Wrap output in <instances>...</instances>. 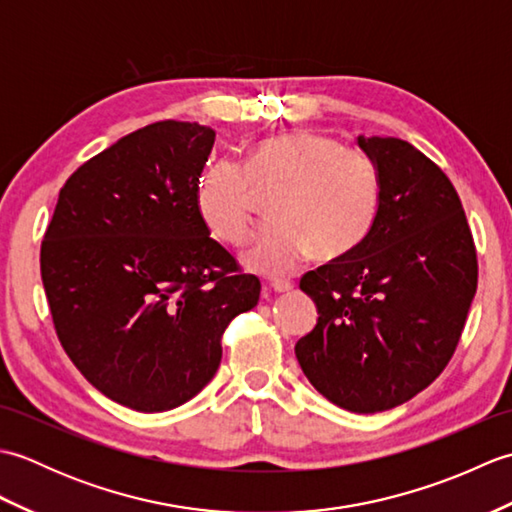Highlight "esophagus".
Returning <instances> with one entry per match:
<instances>
[{
	"label": "esophagus",
	"mask_w": 512,
	"mask_h": 512,
	"mask_svg": "<svg viewBox=\"0 0 512 512\" xmlns=\"http://www.w3.org/2000/svg\"><path fill=\"white\" fill-rule=\"evenodd\" d=\"M268 288L273 290V292H288V290H292V281H288V279H273L268 284Z\"/></svg>",
	"instance_id": "1"
}]
</instances>
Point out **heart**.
Here are the masks:
<instances>
[{
  "label": "heart",
  "mask_w": 512,
  "mask_h": 512,
  "mask_svg": "<svg viewBox=\"0 0 512 512\" xmlns=\"http://www.w3.org/2000/svg\"><path fill=\"white\" fill-rule=\"evenodd\" d=\"M255 191L273 193L270 217L244 253L264 275H288L314 250L336 259L363 242L380 200L378 169L361 149L341 147L317 132H286L259 140L246 165L206 162L195 180V209L226 244H242L253 226Z\"/></svg>",
  "instance_id": "obj_1"
}]
</instances>
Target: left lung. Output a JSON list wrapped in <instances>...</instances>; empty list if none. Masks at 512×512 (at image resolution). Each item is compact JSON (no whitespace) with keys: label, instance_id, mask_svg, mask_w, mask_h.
<instances>
[{"label":"left lung","instance_id":"1","mask_svg":"<svg viewBox=\"0 0 512 512\" xmlns=\"http://www.w3.org/2000/svg\"><path fill=\"white\" fill-rule=\"evenodd\" d=\"M380 178L374 224L352 253L301 277L319 319L295 345L312 387L376 413L429 387L455 352L477 290L462 202L407 140L358 136Z\"/></svg>","mask_w":512,"mask_h":512}]
</instances>
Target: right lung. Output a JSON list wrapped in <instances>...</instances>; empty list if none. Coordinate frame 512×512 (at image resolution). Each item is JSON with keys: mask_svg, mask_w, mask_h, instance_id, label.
Wrapping results in <instances>:
<instances>
[{"mask_svg": "<svg viewBox=\"0 0 512 512\" xmlns=\"http://www.w3.org/2000/svg\"><path fill=\"white\" fill-rule=\"evenodd\" d=\"M211 127L160 121L116 140L59 191L41 279L65 354L129 409H176L222 361V332L257 306L195 209Z\"/></svg>", "mask_w": 512, "mask_h": 512, "instance_id": "right-lung-1", "label": "right lung"}]
</instances>
